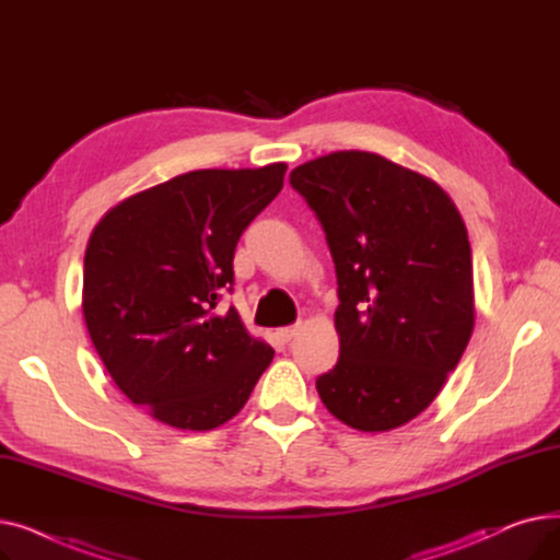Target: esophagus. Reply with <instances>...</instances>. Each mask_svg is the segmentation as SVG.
<instances>
[{
	"mask_svg": "<svg viewBox=\"0 0 560 560\" xmlns=\"http://www.w3.org/2000/svg\"><path fill=\"white\" fill-rule=\"evenodd\" d=\"M298 331H300V325H292V327H283V329H279V331H277V336H279L283 342H290L292 338L298 336Z\"/></svg>",
	"mask_w": 560,
	"mask_h": 560,
	"instance_id": "esophagus-1",
	"label": "esophagus"
}]
</instances>
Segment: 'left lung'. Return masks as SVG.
I'll list each match as a JSON object with an SVG mask.
<instances>
[{
  "mask_svg": "<svg viewBox=\"0 0 560 560\" xmlns=\"http://www.w3.org/2000/svg\"><path fill=\"white\" fill-rule=\"evenodd\" d=\"M336 265L340 359L315 386L359 431L420 416L475 327L472 249L460 213L427 176L370 152H334L290 172Z\"/></svg>",
  "mask_w": 560,
  "mask_h": 560,
  "instance_id": "1",
  "label": "left lung"
}]
</instances>
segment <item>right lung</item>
Here are the masks:
<instances>
[{"label": "right lung", "instance_id": "right-lung-1", "mask_svg": "<svg viewBox=\"0 0 560 560\" xmlns=\"http://www.w3.org/2000/svg\"><path fill=\"white\" fill-rule=\"evenodd\" d=\"M285 163L195 170L142 190L95 226L83 258V317L115 386L163 424L231 420L272 363L233 292L243 231L283 188Z\"/></svg>", "mask_w": 560, "mask_h": 560}]
</instances>
